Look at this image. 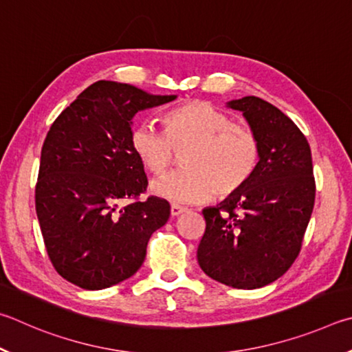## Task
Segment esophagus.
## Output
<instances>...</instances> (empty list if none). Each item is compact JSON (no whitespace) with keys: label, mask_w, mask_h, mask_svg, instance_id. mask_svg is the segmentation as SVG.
<instances>
[{"label":"esophagus","mask_w":352,"mask_h":352,"mask_svg":"<svg viewBox=\"0 0 352 352\" xmlns=\"http://www.w3.org/2000/svg\"><path fill=\"white\" fill-rule=\"evenodd\" d=\"M184 212H186V208H184V207L177 206V204L171 206V217H179V214L184 213Z\"/></svg>","instance_id":"1"}]
</instances>
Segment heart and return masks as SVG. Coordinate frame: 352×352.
<instances>
[{
    "mask_svg": "<svg viewBox=\"0 0 352 352\" xmlns=\"http://www.w3.org/2000/svg\"><path fill=\"white\" fill-rule=\"evenodd\" d=\"M164 131L146 122L135 123L129 145L151 175H164L182 154L184 170L151 186L159 198L176 204H202L214 195L227 198L245 187L261 159V144L248 125L204 100H192L166 111Z\"/></svg>",
    "mask_w": 352,
    "mask_h": 352,
    "instance_id": "heart-1",
    "label": "heart"
}]
</instances>
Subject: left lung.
Returning <instances> with one entry per match:
<instances>
[{"label":"left lung","mask_w":352,"mask_h":352,"mask_svg":"<svg viewBox=\"0 0 352 352\" xmlns=\"http://www.w3.org/2000/svg\"><path fill=\"white\" fill-rule=\"evenodd\" d=\"M243 111L261 144L252 179L223 204L204 208L201 269L223 285L256 289L286 272L300 255L316 202L311 146L274 104L249 96L229 103Z\"/></svg>","instance_id":"1"}]
</instances>
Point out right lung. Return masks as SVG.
Listing matches in <instances>:
<instances>
[{
    "mask_svg": "<svg viewBox=\"0 0 352 352\" xmlns=\"http://www.w3.org/2000/svg\"><path fill=\"white\" fill-rule=\"evenodd\" d=\"M171 100L175 96L100 80L49 128L35 210L49 260L72 285L98 291L129 278L144 263L153 232L168 221V201L139 199L148 181L129 133L138 111Z\"/></svg>",
    "mask_w": 352,
    "mask_h": 352,
    "instance_id": "1",
    "label": "right lung"
}]
</instances>
